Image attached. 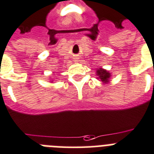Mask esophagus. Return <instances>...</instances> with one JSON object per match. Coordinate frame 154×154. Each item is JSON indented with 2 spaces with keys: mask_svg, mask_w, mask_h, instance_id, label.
Instances as JSON below:
<instances>
[{
  "mask_svg": "<svg viewBox=\"0 0 154 154\" xmlns=\"http://www.w3.org/2000/svg\"><path fill=\"white\" fill-rule=\"evenodd\" d=\"M78 59H75V62H78V60H77Z\"/></svg>",
  "mask_w": 154,
  "mask_h": 154,
  "instance_id": "obj_1",
  "label": "esophagus"
}]
</instances>
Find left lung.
<instances>
[{"label": "left lung", "instance_id": "1", "mask_svg": "<svg viewBox=\"0 0 154 154\" xmlns=\"http://www.w3.org/2000/svg\"><path fill=\"white\" fill-rule=\"evenodd\" d=\"M96 76H98L97 79H99V81H102L103 84H108L109 82L111 77V73H109V71L106 70L103 68H97L96 69Z\"/></svg>", "mask_w": 154, "mask_h": 154}]
</instances>
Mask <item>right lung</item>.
Wrapping results in <instances>:
<instances>
[{"mask_svg": "<svg viewBox=\"0 0 154 154\" xmlns=\"http://www.w3.org/2000/svg\"><path fill=\"white\" fill-rule=\"evenodd\" d=\"M51 82H52V81H51Z\"/></svg>", "mask_w": 154, "mask_h": 154, "instance_id": "add662e5", "label": "right lung"}]
</instances>
